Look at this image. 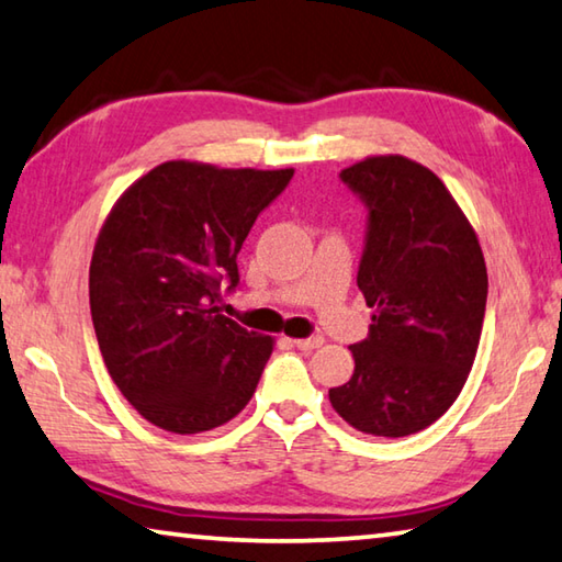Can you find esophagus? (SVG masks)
Listing matches in <instances>:
<instances>
[{
	"mask_svg": "<svg viewBox=\"0 0 562 562\" xmlns=\"http://www.w3.org/2000/svg\"><path fill=\"white\" fill-rule=\"evenodd\" d=\"M322 337H307V339H292V347H297V349H302V351H312V349H317V347H322Z\"/></svg>",
	"mask_w": 562,
	"mask_h": 562,
	"instance_id": "esophagus-1",
	"label": "esophagus"
}]
</instances>
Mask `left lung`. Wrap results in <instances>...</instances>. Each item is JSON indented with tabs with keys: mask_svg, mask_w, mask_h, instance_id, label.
Instances as JSON below:
<instances>
[{
	"mask_svg": "<svg viewBox=\"0 0 562 562\" xmlns=\"http://www.w3.org/2000/svg\"><path fill=\"white\" fill-rule=\"evenodd\" d=\"M341 180L369 207L357 284L374 312L369 337L349 347L355 374L329 402L357 431L402 439L449 412L469 379L486 260L449 188L416 160L367 156Z\"/></svg>",
	"mask_w": 562,
	"mask_h": 562,
	"instance_id": "obj_1",
	"label": "left lung"
}]
</instances>
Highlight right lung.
Here are the masks:
<instances>
[{
    "label": "right lung",
    "mask_w": 562,
    "mask_h": 562,
    "mask_svg": "<svg viewBox=\"0 0 562 562\" xmlns=\"http://www.w3.org/2000/svg\"><path fill=\"white\" fill-rule=\"evenodd\" d=\"M294 168L166 160L103 221L89 268L91 319L113 384L158 429L201 434L243 412L274 337L221 315V282Z\"/></svg>",
    "instance_id": "right-lung-1"
}]
</instances>
